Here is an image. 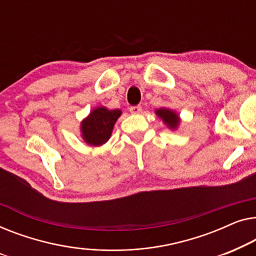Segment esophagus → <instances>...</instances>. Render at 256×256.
Here are the masks:
<instances>
[{
    "label": "esophagus",
    "mask_w": 256,
    "mask_h": 256,
    "mask_svg": "<svg viewBox=\"0 0 256 256\" xmlns=\"http://www.w3.org/2000/svg\"><path fill=\"white\" fill-rule=\"evenodd\" d=\"M142 108L140 106H131L130 108V112L133 114H140L142 112Z\"/></svg>",
    "instance_id": "esophagus-1"
}]
</instances>
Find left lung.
<instances>
[{
    "mask_svg": "<svg viewBox=\"0 0 256 256\" xmlns=\"http://www.w3.org/2000/svg\"><path fill=\"white\" fill-rule=\"evenodd\" d=\"M156 114L164 122L166 126L169 130H172V131L178 130L180 124H181L180 114H176V111L174 110L168 109V108H159V109L156 110Z\"/></svg>",
    "mask_w": 256,
    "mask_h": 256,
    "instance_id": "1",
    "label": "left lung"
}]
</instances>
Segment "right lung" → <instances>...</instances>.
Wrapping results in <instances>:
<instances>
[{"mask_svg": "<svg viewBox=\"0 0 256 256\" xmlns=\"http://www.w3.org/2000/svg\"><path fill=\"white\" fill-rule=\"evenodd\" d=\"M122 110H109L106 106H97L90 111L80 124L81 136L89 146H102L110 139L111 133Z\"/></svg>", "mask_w": 256, "mask_h": 256, "instance_id": "add662e5", "label": "right lung"}]
</instances>
